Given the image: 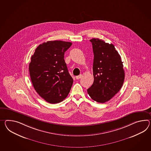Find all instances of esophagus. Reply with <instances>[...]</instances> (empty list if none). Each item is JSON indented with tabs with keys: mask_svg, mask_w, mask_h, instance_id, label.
<instances>
[{
	"mask_svg": "<svg viewBox=\"0 0 151 151\" xmlns=\"http://www.w3.org/2000/svg\"><path fill=\"white\" fill-rule=\"evenodd\" d=\"M82 77V75H78V76H76V78L77 79V80H78V79H80V78H81V77Z\"/></svg>",
	"mask_w": 151,
	"mask_h": 151,
	"instance_id": "esophagus-1",
	"label": "esophagus"
}]
</instances>
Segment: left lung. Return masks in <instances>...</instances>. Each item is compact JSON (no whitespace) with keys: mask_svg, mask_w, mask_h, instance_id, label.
<instances>
[{"mask_svg":"<svg viewBox=\"0 0 151 151\" xmlns=\"http://www.w3.org/2000/svg\"><path fill=\"white\" fill-rule=\"evenodd\" d=\"M90 41L94 53V82L87 92L92 99L104 103L114 97L122 87L125 77L123 62L114 45L98 38Z\"/></svg>","mask_w":151,"mask_h":151,"instance_id":"obj_1","label":"left lung"}]
</instances>
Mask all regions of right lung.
Wrapping results in <instances>:
<instances>
[{"label": "right lung", "instance_id": "right-lung-1", "mask_svg": "<svg viewBox=\"0 0 151 151\" xmlns=\"http://www.w3.org/2000/svg\"><path fill=\"white\" fill-rule=\"evenodd\" d=\"M72 43L49 41L39 45L31 57L30 76L34 88L42 98L57 104L66 98L73 83L64 60V53Z\"/></svg>", "mask_w": 151, "mask_h": 151}]
</instances>
